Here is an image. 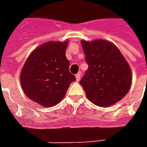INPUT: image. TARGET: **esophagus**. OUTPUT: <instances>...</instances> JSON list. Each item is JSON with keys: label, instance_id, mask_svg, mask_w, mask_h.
Masks as SVG:
<instances>
[{"label": "esophagus", "instance_id": "1", "mask_svg": "<svg viewBox=\"0 0 147 147\" xmlns=\"http://www.w3.org/2000/svg\"><path fill=\"white\" fill-rule=\"evenodd\" d=\"M80 76H80V73H78L76 75V79L77 82H79L80 80Z\"/></svg>", "mask_w": 147, "mask_h": 147}]
</instances>
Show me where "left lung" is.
Here are the masks:
<instances>
[{
  "instance_id": "left-lung-1",
  "label": "left lung",
  "mask_w": 147,
  "mask_h": 147,
  "mask_svg": "<svg viewBox=\"0 0 147 147\" xmlns=\"http://www.w3.org/2000/svg\"><path fill=\"white\" fill-rule=\"evenodd\" d=\"M88 69L80 80L90 101L101 107L123 98L131 85L128 63L113 43L102 39L81 41Z\"/></svg>"
}]
</instances>
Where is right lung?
<instances>
[{
  "mask_svg": "<svg viewBox=\"0 0 147 147\" xmlns=\"http://www.w3.org/2000/svg\"><path fill=\"white\" fill-rule=\"evenodd\" d=\"M67 46V41L45 42L30 53L22 68L20 83L24 94L43 107L58 104L76 81L65 56Z\"/></svg>",
  "mask_w": 147,
  "mask_h": 147,
  "instance_id": "1",
  "label": "right lung"
}]
</instances>
